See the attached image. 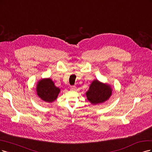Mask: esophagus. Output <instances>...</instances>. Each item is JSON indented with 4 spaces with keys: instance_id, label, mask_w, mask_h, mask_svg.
Listing matches in <instances>:
<instances>
[{
    "instance_id": "1",
    "label": "esophagus",
    "mask_w": 152,
    "mask_h": 152,
    "mask_svg": "<svg viewBox=\"0 0 152 152\" xmlns=\"http://www.w3.org/2000/svg\"><path fill=\"white\" fill-rule=\"evenodd\" d=\"M70 89H71V90H75L76 89V87L75 86H71L70 87Z\"/></svg>"
}]
</instances>
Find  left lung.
Here are the masks:
<instances>
[{"label":"left lung","instance_id":"1","mask_svg":"<svg viewBox=\"0 0 152 152\" xmlns=\"http://www.w3.org/2000/svg\"><path fill=\"white\" fill-rule=\"evenodd\" d=\"M112 90L108 84H104L96 80L93 81L90 88L86 93L87 99L93 105L104 102L112 95Z\"/></svg>","mask_w":152,"mask_h":152}]
</instances>
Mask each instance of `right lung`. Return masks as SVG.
Returning <instances> with one entry per match:
<instances>
[{
  "mask_svg": "<svg viewBox=\"0 0 152 152\" xmlns=\"http://www.w3.org/2000/svg\"><path fill=\"white\" fill-rule=\"evenodd\" d=\"M38 96L46 102L55 101L60 92V89L56 87L54 83L50 78L42 79L38 82L37 86Z\"/></svg>",
  "mask_w": 152,
  "mask_h": 152,
  "instance_id": "obj_1",
  "label": "right lung"
}]
</instances>
